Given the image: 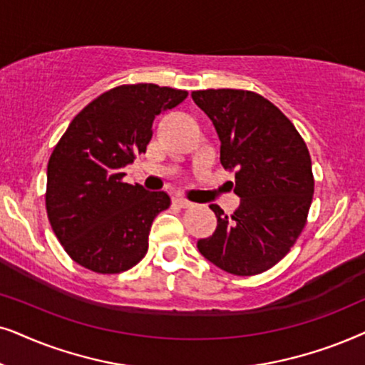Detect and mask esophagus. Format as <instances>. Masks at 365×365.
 Returning a JSON list of instances; mask_svg holds the SVG:
<instances>
[{
  "label": "esophagus",
  "instance_id": "34e87169",
  "mask_svg": "<svg viewBox=\"0 0 365 365\" xmlns=\"http://www.w3.org/2000/svg\"><path fill=\"white\" fill-rule=\"evenodd\" d=\"M173 203L177 207H180V208H190V207H193V203L190 200H187V198H183V197H175L173 198Z\"/></svg>",
  "mask_w": 365,
  "mask_h": 365
}]
</instances>
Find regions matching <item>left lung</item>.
I'll list each match as a JSON object with an SVG mask.
<instances>
[{
    "mask_svg": "<svg viewBox=\"0 0 365 365\" xmlns=\"http://www.w3.org/2000/svg\"><path fill=\"white\" fill-rule=\"evenodd\" d=\"M192 98L213 121L220 162L235 172L240 207L228 218L218 205L217 228L197 242L218 269L249 277L284 259L302 233L314 197L310 153L292 121L249 90H197Z\"/></svg>",
    "mask_w": 365,
    "mask_h": 365,
    "instance_id": "left-lung-1",
    "label": "left lung"
}]
</instances>
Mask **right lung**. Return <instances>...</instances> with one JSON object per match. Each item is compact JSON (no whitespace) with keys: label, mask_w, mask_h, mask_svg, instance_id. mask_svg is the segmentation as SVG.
Masks as SVG:
<instances>
[{"label":"right lung","mask_w":365,"mask_h":365,"mask_svg":"<svg viewBox=\"0 0 365 365\" xmlns=\"http://www.w3.org/2000/svg\"><path fill=\"white\" fill-rule=\"evenodd\" d=\"M187 96L155 83L121 85L71 120L48 162L45 203L56 239L78 265L111 275L147 255L150 228L170 197L125 183L121 168L145 153L155 116Z\"/></svg>","instance_id":"right-lung-1"}]
</instances>
